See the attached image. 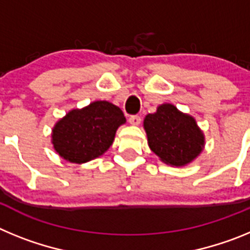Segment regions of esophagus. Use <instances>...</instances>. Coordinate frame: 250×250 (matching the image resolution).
<instances>
[{"instance_id": "esophagus-1", "label": "esophagus", "mask_w": 250, "mask_h": 250, "mask_svg": "<svg viewBox=\"0 0 250 250\" xmlns=\"http://www.w3.org/2000/svg\"><path fill=\"white\" fill-rule=\"evenodd\" d=\"M141 121V118L139 116V115H131L129 118V123L131 124V125H139Z\"/></svg>"}]
</instances>
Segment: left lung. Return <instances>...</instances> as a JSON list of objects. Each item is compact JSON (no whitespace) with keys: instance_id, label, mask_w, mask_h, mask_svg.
<instances>
[{"instance_id":"8db88e82","label":"left lung","mask_w":250,"mask_h":250,"mask_svg":"<svg viewBox=\"0 0 250 250\" xmlns=\"http://www.w3.org/2000/svg\"><path fill=\"white\" fill-rule=\"evenodd\" d=\"M147 143L165 164L184 167L202 152L204 134L193 116L183 114L171 104H163L144 119Z\"/></svg>"}]
</instances>
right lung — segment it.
I'll use <instances>...</instances> for the list:
<instances>
[{
	"instance_id": "1",
	"label": "right lung",
	"mask_w": 250,
	"mask_h": 250,
	"mask_svg": "<svg viewBox=\"0 0 250 250\" xmlns=\"http://www.w3.org/2000/svg\"><path fill=\"white\" fill-rule=\"evenodd\" d=\"M125 121L120 107L109 101H94L83 109H74L52 129L54 149L70 163H87L111 146L116 130Z\"/></svg>"
}]
</instances>
